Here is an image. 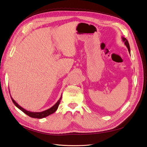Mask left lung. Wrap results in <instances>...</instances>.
<instances>
[{"label":"left lung","instance_id":"8db88e82","mask_svg":"<svg viewBox=\"0 0 147 147\" xmlns=\"http://www.w3.org/2000/svg\"><path fill=\"white\" fill-rule=\"evenodd\" d=\"M122 40L123 42H124V44H125V45L127 47V49H128V51H129V53H130L131 52V50H130V47H129V42L127 40V39L126 38L124 37H122Z\"/></svg>","mask_w":147,"mask_h":147}]
</instances>
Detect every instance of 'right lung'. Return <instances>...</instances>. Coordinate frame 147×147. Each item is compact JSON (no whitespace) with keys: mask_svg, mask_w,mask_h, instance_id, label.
Listing matches in <instances>:
<instances>
[{"mask_svg":"<svg viewBox=\"0 0 147 147\" xmlns=\"http://www.w3.org/2000/svg\"><path fill=\"white\" fill-rule=\"evenodd\" d=\"M10 97H11V100L13 102V104L15 105L16 107H18L20 110H21L22 112H24L25 114L28 115L29 117H30L31 118L41 119V118H43L47 117L49 116L50 115H51L53 113H55L56 112V111L57 109V108H58L59 105L60 104V102H61V98H62V95L60 97V99L58 100H57V102L54 105L51 107L49 109H47L45 111H43V112H30V111H28L27 110L23 109V107H21L20 105H18V104L17 102L12 98V97L11 96H10Z\"/></svg>","mask_w":147,"mask_h":147,"instance_id":"1","label":"right lung"}]
</instances>
